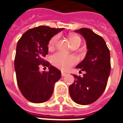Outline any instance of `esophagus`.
Listing matches in <instances>:
<instances>
[{"mask_svg":"<svg viewBox=\"0 0 123 123\" xmlns=\"http://www.w3.org/2000/svg\"><path fill=\"white\" fill-rule=\"evenodd\" d=\"M66 75H67V74H66V73H65V72H61V75H62V77L66 76Z\"/></svg>","mask_w":123,"mask_h":123,"instance_id":"1","label":"esophagus"}]
</instances>
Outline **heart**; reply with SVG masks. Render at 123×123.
Wrapping results in <instances>:
<instances>
[{"label":"heart","mask_w":123,"mask_h":123,"mask_svg":"<svg viewBox=\"0 0 123 123\" xmlns=\"http://www.w3.org/2000/svg\"><path fill=\"white\" fill-rule=\"evenodd\" d=\"M70 41L72 45L74 46L80 45L81 43V39L77 35H71L70 37ZM59 36H53L48 43V48L52 49L56 46L57 43ZM51 61L53 64L59 69L63 70H69L72 66L77 63V59L73 55H67L62 52H57L53 54L51 57Z\"/></svg>","instance_id":"1"}]
</instances>
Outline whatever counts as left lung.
<instances>
[{
  "mask_svg": "<svg viewBox=\"0 0 123 123\" xmlns=\"http://www.w3.org/2000/svg\"><path fill=\"white\" fill-rule=\"evenodd\" d=\"M86 41V57L76 68L85 71L83 77L74 75L75 80L69 86L72 100L77 104L87 105L99 99L106 87L110 74V50L103 37L88 28L75 31Z\"/></svg>",
  "mask_w": 123,
  "mask_h": 123,
  "instance_id": "left-lung-1",
  "label": "left lung"
}]
</instances>
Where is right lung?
<instances>
[{
    "mask_svg": "<svg viewBox=\"0 0 123 123\" xmlns=\"http://www.w3.org/2000/svg\"><path fill=\"white\" fill-rule=\"evenodd\" d=\"M63 30L39 26L28 30L18 41L15 57L17 82L23 96L31 103L48 101L53 92L54 84L61 77V71L44 57L48 52L49 40ZM41 65L49 67V71L41 72Z\"/></svg>",
    "mask_w": 123,
    "mask_h": 123,
    "instance_id": "obj_1",
    "label": "right lung"
}]
</instances>
